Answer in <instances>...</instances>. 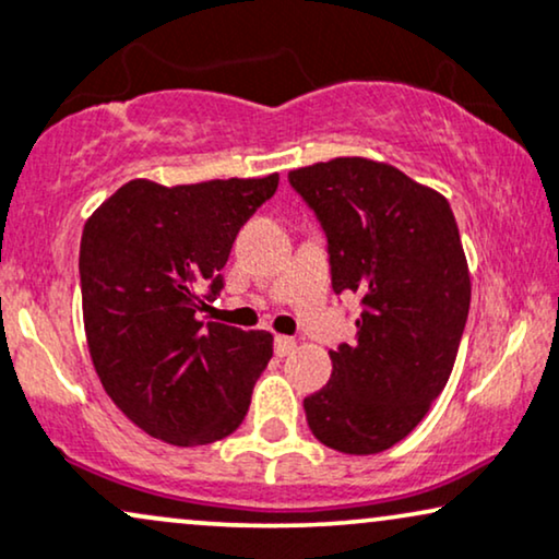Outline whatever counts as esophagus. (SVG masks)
<instances>
[{
  "mask_svg": "<svg viewBox=\"0 0 559 559\" xmlns=\"http://www.w3.org/2000/svg\"><path fill=\"white\" fill-rule=\"evenodd\" d=\"M273 348H275V356L286 358V356H292V353L296 350V341H294V337H286V335H275Z\"/></svg>",
  "mask_w": 559,
  "mask_h": 559,
  "instance_id": "obj_1",
  "label": "esophagus"
}]
</instances>
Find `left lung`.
<instances>
[{"label": "left lung", "instance_id": "obj_1", "mask_svg": "<svg viewBox=\"0 0 559 559\" xmlns=\"http://www.w3.org/2000/svg\"><path fill=\"white\" fill-rule=\"evenodd\" d=\"M288 182L328 237L332 292L361 296L356 343L330 350L332 379L304 413L324 447L379 454L454 369L472 299L456 218L441 193L364 157L292 169Z\"/></svg>", "mask_w": 559, "mask_h": 559}]
</instances>
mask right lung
I'll list each match as a JSON object with an SVG mask.
<instances>
[{"label": "right lung", "instance_id": "right-lung-1", "mask_svg": "<svg viewBox=\"0 0 559 559\" xmlns=\"http://www.w3.org/2000/svg\"><path fill=\"white\" fill-rule=\"evenodd\" d=\"M278 175L165 188L131 180L87 218L80 245L84 332L108 397L173 447L235 433L273 335L198 320L224 288L237 231Z\"/></svg>", "mask_w": 559, "mask_h": 559}]
</instances>
